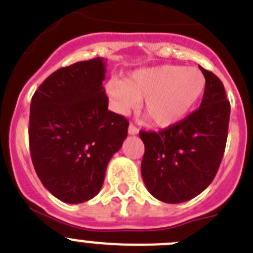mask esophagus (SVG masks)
Segmentation results:
<instances>
[{
	"label": "esophagus",
	"instance_id": "1",
	"mask_svg": "<svg viewBox=\"0 0 253 253\" xmlns=\"http://www.w3.org/2000/svg\"><path fill=\"white\" fill-rule=\"evenodd\" d=\"M128 133L130 134V135H135V134L139 133V130H138V128H136L135 125L130 124V125H129V128H128Z\"/></svg>",
	"mask_w": 253,
	"mask_h": 253
}]
</instances>
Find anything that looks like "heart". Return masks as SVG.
<instances>
[{
    "mask_svg": "<svg viewBox=\"0 0 253 253\" xmlns=\"http://www.w3.org/2000/svg\"><path fill=\"white\" fill-rule=\"evenodd\" d=\"M206 90V78L196 68L162 65L136 70L124 81L111 79L109 98L120 113H128L143 100V113L159 128L182 122L197 105Z\"/></svg>",
    "mask_w": 253,
    "mask_h": 253,
    "instance_id": "1",
    "label": "heart"
}]
</instances>
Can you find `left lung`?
Masks as SVG:
<instances>
[{
	"mask_svg": "<svg viewBox=\"0 0 253 253\" xmlns=\"http://www.w3.org/2000/svg\"><path fill=\"white\" fill-rule=\"evenodd\" d=\"M206 90L199 109L161 131H143L142 177L153 197L182 203L202 193L216 177L228 133L231 105L222 81L199 66Z\"/></svg>",
	"mask_w": 253,
	"mask_h": 253,
	"instance_id": "obj_1",
	"label": "left lung"
}]
</instances>
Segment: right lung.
Returning <instances> with one entry per match:
<instances>
[{"mask_svg":"<svg viewBox=\"0 0 253 253\" xmlns=\"http://www.w3.org/2000/svg\"><path fill=\"white\" fill-rule=\"evenodd\" d=\"M105 60L79 61L51 74L30 105V153L51 194L78 205L103 187L111 157L128 135L129 122L108 110Z\"/></svg>","mask_w":253,"mask_h":253,"instance_id":"1","label":"right lung"}]
</instances>
